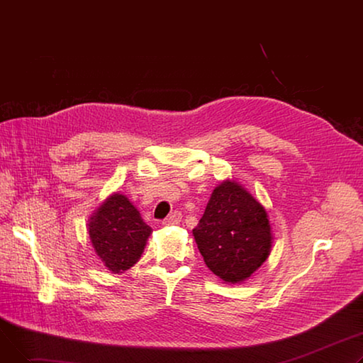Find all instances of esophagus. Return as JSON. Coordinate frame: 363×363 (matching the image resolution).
<instances>
[{"label":"esophagus","instance_id":"1","mask_svg":"<svg viewBox=\"0 0 363 363\" xmlns=\"http://www.w3.org/2000/svg\"><path fill=\"white\" fill-rule=\"evenodd\" d=\"M181 219H182L181 212L175 211L174 213H170V215L163 220V225H178V223L181 222Z\"/></svg>","mask_w":363,"mask_h":363}]
</instances>
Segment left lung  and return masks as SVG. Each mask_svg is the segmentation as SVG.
<instances>
[{"instance_id":"8db88e82","label":"left lung","mask_w":363,"mask_h":363,"mask_svg":"<svg viewBox=\"0 0 363 363\" xmlns=\"http://www.w3.org/2000/svg\"><path fill=\"white\" fill-rule=\"evenodd\" d=\"M193 234L207 268L225 282L247 279L271 253L268 213L235 181L213 189Z\"/></svg>"}]
</instances>
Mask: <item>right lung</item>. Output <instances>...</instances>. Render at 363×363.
Listing matches in <instances>:
<instances>
[{
    "mask_svg": "<svg viewBox=\"0 0 363 363\" xmlns=\"http://www.w3.org/2000/svg\"><path fill=\"white\" fill-rule=\"evenodd\" d=\"M151 228L125 196H110L89 222V238L97 256L113 274H122L141 257Z\"/></svg>",
    "mask_w": 363,
    "mask_h": 363,
    "instance_id": "right-lung-1",
    "label": "right lung"
}]
</instances>
